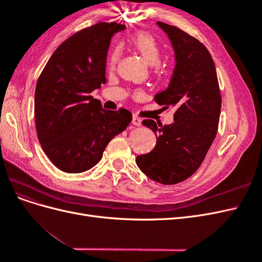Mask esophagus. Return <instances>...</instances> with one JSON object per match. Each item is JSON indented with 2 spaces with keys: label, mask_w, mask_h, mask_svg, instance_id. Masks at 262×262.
Listing matches in <instances>:
<instances>
[{
  "label": "esophagus",
  "mask_w": 262,
  "mask_h": 262,
  "mask_svg": "<svg viewBox=\"0 0 262 262\" xmlns=\"http://www.w3.org/2000/svg\"><path fill=\"white\" fill-rule=\"evenodd\" d=\"M132 123L136 125V126H140L141 124H142V120L141 119L139 118V117H137V116H133V118H132Z\"/></svg>",
  "instance_id": "obj_1"
}]
</instances>
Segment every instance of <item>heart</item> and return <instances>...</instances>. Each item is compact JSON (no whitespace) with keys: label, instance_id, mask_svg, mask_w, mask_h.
Here are the masks:
<instances>
[{"label":"heart","instance_id":"b5f03b06","mask_svg":"<svg viewBox=\"0 0 262 262\" xmlns=\"http://www.w3.org/2000/svg\"><path fill=\"white\" fill-rule=\"evenodd\" d=\"M131 45L136 49L144 60L150 64L153 72L158 74L163 73L167 68V62L161 60L162 55V46L157 39L146 31H139L134 34L131 38ZM119 59V49H115L109 58V66L115 67Z\"/></svg>","mask_w":262,"mask_h":262}]
</instances>
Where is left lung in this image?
<instances>
[{"mask_svg": "<svg viewBox=\"0 0 262 262\" xmlns=\"http://www.w3.org/2000/svg\"><path fill=\"white\" fill-rule=\"evenodd\" d=\"M175 50L176 67L165 91L156 94L158 105L176 107L171 124L142 121L157 142L137 157L145 175L163 185H176L200 167L216 137L222 97L216 70L209 50L196 38L176 26L157 21Z\"/></svg>", "mask_w": 262, "mask_h": 262, "instance_id": "8db88e82", "label": "left lung"}]
</instances>
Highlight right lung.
<instances>
[{
	"instance_id": "1",
	"label": "right lung",
	"mask_w": 262,
	"mask_h": 262,
	"mask_svg": "<svg viewBox=\"0 0 262 262\" xmlns=\"http://www.w3.org/2000/svg\"><path fill=\"white\" fill-rule=\"evenodd\" d=\"M124 27L100 21L77 31L58 47L38 78L37 137L62 171L77 173L94 167L109 142L132 120L128 109L106 110L91 95L106 83L110 40Z\"/></svg>"
}]
</instances>
